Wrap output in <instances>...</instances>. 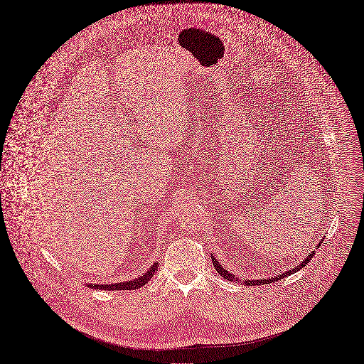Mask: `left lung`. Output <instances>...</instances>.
<instances>
[{
	"label": "left lung",
	"instance_id": "1",
	"mask_svg": "<svg viewBox=\"0 0 364 364\" xmlns=\"http://www.w3.org/2000/svg\"><path fill=\"white\" fill-rule=\"evenodd\" d=\"M322 243V242H321ZM319 243V245H321ZM315 255V250H312L311 252V255H307L306 258H304V261H301L297 267H294L293 269H289V271H286V272H283V274H279L278 277H269V278H261V279H245V284L246 286H261V284H269V283H274V282H278V279H282V278H286V277H289L290 274H294L296 271H299L300 268H303L306 264H309V261L312 259V257ZM211 261H213V265H214V268H215V271L221 275V277H225L228 282H239V278L237 277H235L233 274H230L228 269H225L223 268L220 264H218V261L213 257L211 258Z\"/></svg>",
	"mask_w": 364,
	"mask_h": 364
}]
</instances>
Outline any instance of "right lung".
<instances>
[{
  "mask_svg": "<svg viewBox=\"0 0 364 364\" xmlns=\"http://www.w3.org/2000/svg\"><path fill=\"white\" fill-rule=\"evenodd\" d=\"M157 267H159V262L153 264L149 271L143 275H139L138 278H134V279H129V282H124V283H114V284H89V287L92 289H99V290H136L139 287L146 286L150 278L156 274L157 271Z\"/></svg>",
  "mask_w": 364,
  "mask_h": 364,
  "instance_id": "add662e5",
  "label": "right lung"
}]
</instances>
